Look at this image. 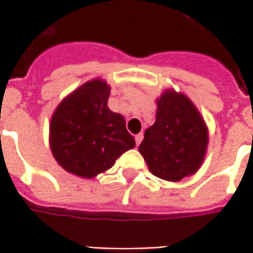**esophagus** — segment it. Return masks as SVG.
Listing matches in <instances>:
<instances>
[{
    "mask_svg": "<svg viewBox=\"0 0 253 253\" xmlns=\"http://www.w3.org/2000/svg\"><path fill=\"white\" fill-rule=\"evenodd\" d=\"M143 139V133H138V135H135V142H136V145L139 146V143L142 142Z\"/></svg>",
    "mask_w": 253,
    "mask_h": 253,
    "instance_id": "esophagus-1",
    "label": "esophagus"
}]
</instances>
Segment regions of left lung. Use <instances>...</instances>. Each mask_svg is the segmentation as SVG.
I'll list each match as a JSON object with an SVG mask.
<instances>
[{
    "instance_id": "1",
    "label": "left lung",
    "mask_w": 253,
    "mask_h": 253,
    "mask_svg": "<svg viewBox=\"0 0 253 253\" xmlns=\"http://www.w3.org/2000/svg\"><path fill=\"white\" fill-rule=\"evenodd\" d=\"M207 143V126L197 108L170 90L158 100L156 121L145 131L139 152L156 177L179 181L199 170Z\"/></svg>"
}]
</instances>
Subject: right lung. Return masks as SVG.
Returning <instances> with one entry per match:
<instances>
[{
    "label": "right lung",
    "instance_id": "obj_1",
    "mask_svg": "<svg viewBox=\"0 0 253 253\" xmlns=\"http://www.w3.org/2000/svg\"><path fill=\"white\" fill-rule=\"evenodd\" d=\"M108 97L107 83L92 80L56 108L50 122V148L54 159L69 173L91 179L135 146L124 117L108 108Z\"/></svg>",
    "mask_w": 253,
    "mask_h": 253
}]
</instances>
